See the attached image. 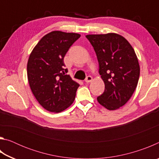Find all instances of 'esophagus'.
<instances>
[{"label": "esophagus", "instance_id": "obj_1", "mask_svg": "<svg viewBox=\"0 0 159 159\" xmlns=\"http://www.w3.org/2000/svg\"><path fill=\"white\" fill-rule=\"evenodd\" d=\"M93 80V77L91 76H88L85 78V83H90Z\"/></svg>", "mask_w": 159, "mask_h": 159}]
</instances>
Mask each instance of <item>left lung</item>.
<instances>
[{
  "label": "left lung",
  "mask_w": 159,
  "mask_h": 159,
  "mask_svg": "<svg viewBox=\"0 0 159 159\" xmlns=\"http://www.w3.org/2000/svg\"><path fill=\"white\" fill-rule=\"evenodd\" d=\"M95 50L104 92L98 97L102 106L113 111L124 105L138 85L139 64L133 48L115 33L86 35Z\"/></svg>",
  "instance_id": "8db88e82"
}]
</instances>
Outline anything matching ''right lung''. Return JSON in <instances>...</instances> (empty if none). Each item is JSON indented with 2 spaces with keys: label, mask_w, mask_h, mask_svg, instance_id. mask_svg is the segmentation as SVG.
<instances>
[{
  "label": "right lung",
  "mask_w": 159,
  "mask_h": 159,
  "mask_svg": "<svg viewBox=\"0 0 159 159\" xmlns=\"http://www.w3.org/2000/svg\"><path fill=\"white\" fill-rule=\"evenodd\" d=\"M80 35L51 31L40 40L29 55L27 78L35 98L45 109L59 113L73 103L79 84L67 75L64 57Z\"/></svg>",
  "instance_id": "add662e5"
}]
</instances>
